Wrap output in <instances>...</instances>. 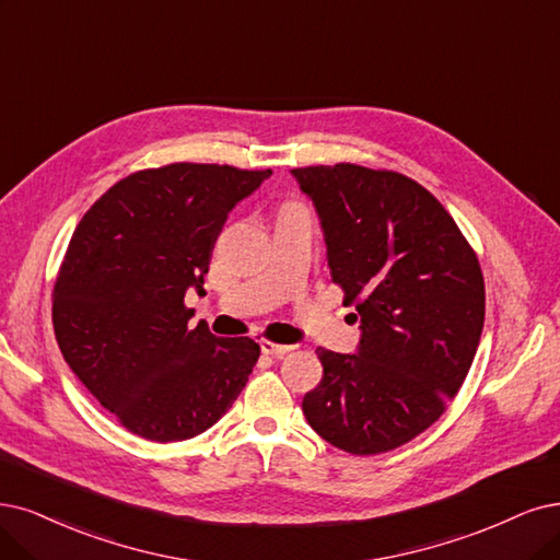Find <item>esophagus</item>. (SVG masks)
Here are the masks:
<instances>
[{"instance_id":"obj_1","label":"esophagus","mask_w":560,"mask_h":560,"mask_svg":"<svg viewBox=\"0 0 560 560\" xmlns=\"http://www.w3.org/2000/svg\"><path fill=\"white\" fill-rule=\"evenodd\" d=\"M295 346H285V343H275V341H267L262 339L260 341V350L265 355H272V358H283L285 353H291Z\"/></svg>"}]
</instances>
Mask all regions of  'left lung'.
Returning a JSON list of instances; mask_svg holds the SVG:
<instances>
[{"label":"left lung","instance_id":"obj_1","mask_svg":"<svg viewBox=\"0 0 560 560\" xmlns=\"http://www.w3.org/2000/svg\"><path fill=\"white\" fill-rule=\"evenodd\" d=\"M314 200L332 281L355 306V355L318 348L323 381L302 399L306 422L366 457L412 441L466 381L485 325L472 246L422 184L355 163L295 168Z\"/></svg>","mask_w":560,"mask_h":560}]
</instances>
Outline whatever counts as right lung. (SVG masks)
<instances>
[{"label": "right lung", "mask_w": 560, "mask_h": 560, "mask_svg": "<svg viewBox=\"0 0 560 560\" xmlns=\"http://www.w3.org/2000/svg\"><path fill=\"white\" fill-rule=\"evenodd\" d=\"M269 175L219 163L138 171L75 225L52 291L55 337L80 383L136 436H198L254 371L260 346L191 327L184 293H205L228 212Z\"/></svg>", "instance_id": "right-lung-1"}]
</instances>
